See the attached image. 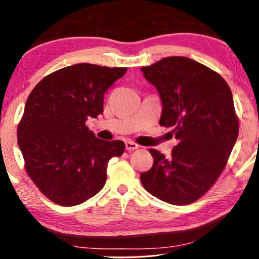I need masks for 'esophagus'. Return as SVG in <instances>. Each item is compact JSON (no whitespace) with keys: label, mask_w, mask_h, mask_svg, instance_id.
I'll use <instances>...</instances> for the list:
<instances>
[{"label":"esophagus","mask_w":259,"mask_h":259,"mask_svg":"<svg viewBox=\"0 0 259 259\" xmlns=\"http://www.w3.org/2000/svg\"><path fill=\"white\" fill-rule=\"evenodd\" d=\"M138 147H139L138 144H136V143H134V142H125V150L128 151V152L137 150Z\"/></svg>","instance_id":"obj_1"}]
</instances>
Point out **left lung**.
I'll list each match as a JSON object with an SVG mask.
<instances>
[{
  "instance_id": "obj_1",
  "label": "left lung",
  "mask_w": 259,
  "mask_h": 259,
  "mask_svg": "<svg viewBox=\"0 0 259 259\" xmlns=\"http://www.w3.org/2000/svg\"><path fill=\"white\" fill-rule=\"evenodd\" d=\"M162 100L160 125L172 126L171 155L151 148L145 190L164 202L184 205L203 196L221 176L239 135L229 84L217 72L186 57H168L142 67Z\"/></svg>"
}]
</instances>
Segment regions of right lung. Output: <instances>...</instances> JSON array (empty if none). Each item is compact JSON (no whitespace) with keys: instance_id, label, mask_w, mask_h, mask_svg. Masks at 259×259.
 Returning <instances> with one entry per match:
<instances>
[{"instance_id":"add662e5","label":"right lung","mask_w":259,"mask_h":259,"mask_svg":"<svg viewBox=\"0 0 259 259\" xmlns=\"http://www.w3.org/2000/svg\"><path fill=\"white\" fill-rule=\"evenodd\" d=\"M125 72L76 64L45 76L29 94L17 139L26 172L52 202L72 207L97 194L108 161L123 154V142L96 138L85 121L103 113L104 94Z\"/></svg>"}]
</instances>
